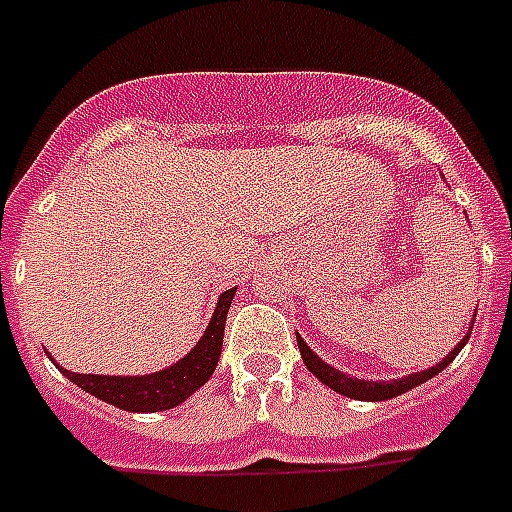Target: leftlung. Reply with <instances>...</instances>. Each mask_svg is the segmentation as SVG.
<instances>
[{
    "label": "left lung",
    "instance_id": "left-lung-1",
    "mask_svg": "<svg viewBox=\"0 0 512 512\" xmlns=\"http://www.w3.org/2000/svg\"><path fill=\"white\" fill-rule=\"evenodd\" d=\"M473 324H476V319H473ZM473 324H470L468 335L462 337V342L457 345V348L449 353V356L441 361V364L430 366V369H425V372H417V374H409V377H401V380H393V382H372V380H356V377H350V374H342L337 372V369H332L329 364H324L316 353H313L308 345L303 342V337H297V348H300V356H303L305 366L311 369L316 377H319L324 385H329L332 390H337V393H342V396L348 398H358V401H388V398H396L401 396V393H406V390L417 388V385H422L425 380H430V377H436L441 369H446V366L452 364L454 356L460 353L462 348H465V342H468L470 332H473Z\"/></svg>",
    "mask_w": 512,
    "mask_h": 512
}]
</instances>
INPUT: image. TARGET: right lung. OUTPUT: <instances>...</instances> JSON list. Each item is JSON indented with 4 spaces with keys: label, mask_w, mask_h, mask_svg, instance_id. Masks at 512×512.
Listing matches in <instances>:
<instances>
[{
    "label": "right lung",
    "mask_w": 512,
    "mask_h": 512,
    "mask_svg": "<svg viewBox=\"0 0 512 512\" xmlns=\"http://www.w3.org/2000/svg\"><path fill=\"white\" fill-rule=\"evenodd\" d=\"M236 295V289H228L220 295L215 316L209 321L207 332L196 342V348L185 358H180L170 369L143 377H106V374H76L63 369L68 380L79 388L92 393L100 401L119 406L124 412H162L172 406L183 404L193 390H199L212 377L223 350V332L228 308Z\"/></svg>",
    "instance_id": "obj_1"
}]
</instances>
